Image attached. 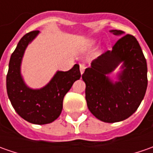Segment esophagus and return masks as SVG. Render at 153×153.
Segmentation results:
<instances>
[{
	"mask_svg": "<svg viewBox=\"0 0 153 153\" xmlns=\"http://www.w3.org/2000/svg\"><path fill=\"white\" fill-rule=\"evenodd\" d=\"M85 68L86 67L84 65H82V64H81V65H80V72H81V75H82V74H83Z\"/></svg>",
	"mask_w": 153,
	"mask_h": 153,
	"instance_id": "34e87169",
	"label": "esophagus"
}]
</instances>
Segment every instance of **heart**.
<instances>
[{
    "label": "heart",
    "mask_w": 153,
    "mask_h": 153,
    "mask_svg": "<svg viewBox=\"0 0 153 153\" xmlns=\"http://www.w3.org/2000/svg\"><path fill=\"white\" fill-rule=\"evenodd\" d=\"M94 43V41H89V42L87 43V46H88V47H89V46H92Z\"/></svg>",
    "instance_id": "obj_1"
}]
</instances>
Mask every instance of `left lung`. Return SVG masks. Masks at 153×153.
<instances>
[{
    "mask_svg": "<svg viewBox=\"0 0 153 153\" xmlns=\"http://www.w3.org/2000/svg\"><path fill=\"white\" fill-rule=\"evenodd\" d=\"M122 36L113 46L93 60L82 74L87 105L91 113L105 123L125 120L138 109L147 88V65L138 41L131 35L111 30ZM121 65L117 81L108 75Z\"/></svg>",
    "mask_w": 153,
    "mask_h": 153,
    "instance_id": "1",
    "label": "left lung"
}]
</instances>
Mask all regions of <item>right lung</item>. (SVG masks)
Returning a JSON list of instances; mask_svg holds the SVG:
<instances>
[{
  "instance_id": "1",
  "label": "right lung",
  "mask_w": 153,
  "mask_h": 153,
  "mask_svg": "<svg viewBox=\"0 0 153 153\" xmlns=\"http://www.w3.org/2000/svg\"><path fill=\"white\" fill-rule=\"evenodd\" d=\"M40 33L25 34L12 53L7 75V91L16 112L34 124H47L56 120L63 109V100L73 83L81 77L79 65L76 64L68 71H58L44 87L34 89L26 85L21 74V63L28 45Z\"/></svg>"
}]
</instances>
